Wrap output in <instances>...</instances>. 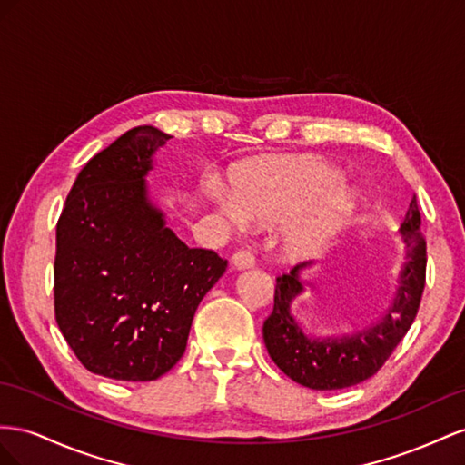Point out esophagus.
<instances>
[{
  "label": "esophagus",
  "mask_w": 465,
  "mask_h": 465,
  "mask_svg": "<svg viewBox=\"0 0 465 465\" xmlns=\"http://www.w3.org/2000/svg\"><path fill=\"white\" fill-rule=\"evenodd\" d=\"M232 264L233 269L237 271H245V269H251L255 264V257L253 253H251L249 249H240L237 253L232 257Z\"/></svg>",
  "instance_id": "1"
}]
</instances>
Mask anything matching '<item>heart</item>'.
<instances>
[{"label":"heart","mask_w":465,"mask_h":465,"mask_svg":"<svg viewBox=\"0 0 465 465\" xmlns=\"http://www.w3.org/2000/svg\"><path fill=\"white\" fill-rule=\"evenodd\" d=\"M206 196L232 223H281L276 245L286 262L325 255L361 208L342 171L323 159L294 155L261 159L232 175V193L210 181Z\"/></svg>","instance_id":"1"}]
</instances>
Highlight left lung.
I'll return each instance as SVG.
<instances>
[{
	"label": "left lung",
	"instance_id": "8db88e82",
	"mask_svg": "<svg viewBox=\"0 0 465 465\" xmlns=\"http://www.w3.org/2000/svg\"><path fill=\"white\" fill-rule=\"evenodd\" d=\"M420 212L413 196L395 237L403 245V262L395 276L390 306L374 323L341 335H312L294 313V302L313 288L302 262L276 278L274 310L262 325L264 347L282 372L310 390H342L374 376L413 325L424 290L427 242L419 230Z\"/></svg>",
	"mask_w": 465,
	"mask_h": 465
}]
</instances>
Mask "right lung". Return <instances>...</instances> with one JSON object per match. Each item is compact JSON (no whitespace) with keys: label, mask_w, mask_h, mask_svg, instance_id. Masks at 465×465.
Wrapping results in <instances>:
<instances>
[{"label":"right lung","mask_w":465,"mask_h":465,"mask_svg":"<svg viewBox=\"0 0 465 465\" xmlns=\"http://www.w3.org/2000/svg\"><path fill=\"white\" fill-rule=\"evenodd\" d=\"M136 126L79 171L56 225L54 306L64 339L89 372L152 381L187 349L198 303L228 269L167 228L145 177L169 142Z\"/></svg>","instance_id":"add662e5"}]
</instances>
